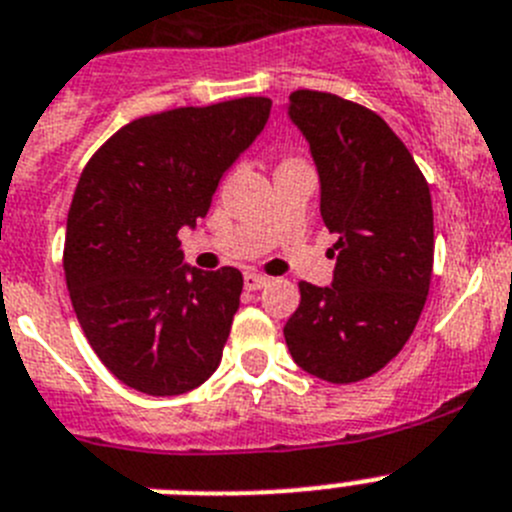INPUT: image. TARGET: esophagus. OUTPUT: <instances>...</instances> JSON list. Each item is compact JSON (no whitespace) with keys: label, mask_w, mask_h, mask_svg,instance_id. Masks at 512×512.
<instances>
[{"label":"esophagus","mask_w":512,"mask_h":512,"mask_svg":"<svg viewBox=\"0 0 512 512\" xmlns=\"http://www.w3.org/2000/svg\"><path fill=\"white\" fill-rule=\"evenodd\" d=\"M266 282H269V277H264V274H256V271H246V274H243V284H246L248 292H256V289L266 287Z\"/></svg>","instance_id":"esophagus-1"}]
</instances>
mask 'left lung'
Masks as SVG:
<instances>
[{
  "instance_id": "obj_1",
  "label": "left lung",
  "mask_w": 512,
  "mask_h": 512,
  "mask_svg": "<svg viewBox=\"0 0 512 512\" xmlns=\"http://www.w3.org/2000/svg\"><path fill=\"white\" fill-rule=\"evenodd\" d=\"M310 143L320 215L338 235L333 284L300 282L284 341L300 369L351 384L390 364L413 336L433 274L431 189L377 112L328 92L289 94Z\"/></svg>"
}]
</instances>
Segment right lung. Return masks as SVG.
<instances>
[{
    "instance_id": "1",
    "label": "right lung",
    "mask_w": 512,
    "mask_h": 512,
    "mask_svg": "<svg viewBox=\"0 0 512 512\" xmlns=\"http://www.w3.org/2000/svg\"><path fill=\"white\" fill-rule=\"evenodd\" d=\"M269 110L241 97L138 117L81 171L63 246L71 305L99 361L143 395H184L220 366L243 274L184 264L176 233L207 215Z\"/></svg>"
}]
</instances>
